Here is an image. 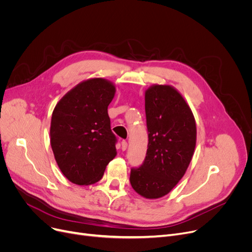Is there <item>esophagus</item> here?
Here are the masks:
<instances>
[{
  "mask_svg": "<svg viewBox=\"0 0 252 252\" xmlns=\"http://www.w3.org/2000/svg\"><path fill=\"white\" fill-rule=\"evenodd\" d=\"M126 148H127V142L124 140V141L122 142V149H123V151H126Z\"/></svg>",
  "mask_w": 252,
  "mask_h": 252,
  "instance_id": "34e87169",
  "label": "esophagus"
}]
</instances>
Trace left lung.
<instances>
[{"mask_svg":"<svg viewBox=\"0 0 252 252\" xmlns=\"http://www.w3.org/2000/svg\"><path fill=\"white\" fill-rule=\"evenodd\" d=\"M148 149L140 167L130 169L133 189L148 199L169 193L183 178L196 145V124L187 102L171 86L145 92Z\"/></svg>","mask_w":252,"mask_h":252,"instance_id":"left-lung-1","label":"left lung"}]
</instances>
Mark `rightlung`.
<instances>
[{
    "instance_id": "obj_1",
    "label": "right lung",
    "mask_w": 252,
    "mask_h": 252,
    "mask_svg": "<svg viewBox=\"0 0 252 252\" xmlns=\"http://www.w3.org/2000/svg\"><path fill=\"white\" fill-rule=\"evenodd\" d=\"M115 86L105 78H91L75 86L52 114L51 147L62 174L76 185L100 181L116 155L108 105Z\"/></svg>"
}]
</instances>
